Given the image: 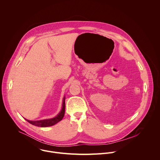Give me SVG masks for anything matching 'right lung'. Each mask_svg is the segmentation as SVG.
<instances>
[{"label": "right lung", "instance_id": "1", "mask_svg": "<svg viewBox=\"0 0 160 160\" xmlns=\"http://www.w3.org/2000/svg\"><path fill=\"white\" fill-rule=\"evenodd\" d=\"M65 112V98L63 99V102H62V109L60 111V112L58 115L51 119H47V120H43L40 121H30L28 120H26L28 122L32 124L33 125L37 126V127H50L55 125L56 123L60 122L64 117Z\"/></svg>", "mask_w": 160, "mask_h": 160}]
</instances>
